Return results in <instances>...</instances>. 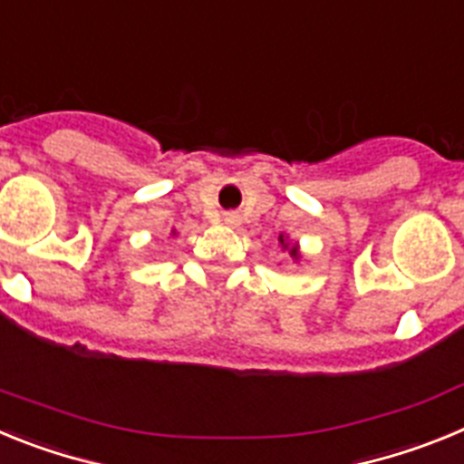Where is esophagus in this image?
I'll return each mask as SVG.
<instances>
[{
    "mask_svg": "<svg viewBox=\"0 0 464 464\" xmlns=\"http://www.w3.org/2000/svg\"><path fill=\"white\" fill-rule=\"evenodd\" d=\"M225 223L237 225V223H239V216H237V213H225Z\"/></svg>",
    "mask_w": 464,
    "mask_h": 464,
    "instance_id": "esophagus-1",
    "label": "esophagus"
}]
</instances>
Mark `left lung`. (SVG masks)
<instances>
[{
  "mask_svg": "<svg viewBox=\"0 0 464 464\" xmlns=\"http://www.w3.org/2000/svg\"><path fill=\"white\" fill-rule=\"evenodd\" d=\"M278 246H281V251L283 253H288L290 260L293 262H299L302 260V251H299V244L297 241H290L288 235H278Z\"/></svg>",
  "mask_w": 464,
  "mask_h": 464,
  "instance_id": "8db88e82",
  "label": "left lung"
}]
</instances>
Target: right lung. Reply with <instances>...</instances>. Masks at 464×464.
<instances>
[{
	"label": "right lung",
	"instance_id": "right-lung-1",
	"mask_svg": "<svg viewBox=\"0 0 464 464\" xmlns=\"http://www.w3.org/2000/svg\"><path fill=\"white\" fill-rule=\"evenodd\" d=\"M176 235H179V232H176V229H171V237H176Z\"/></svg>",
	"mask_w": 464,
	"mask_h": 464
}]
</instances>
